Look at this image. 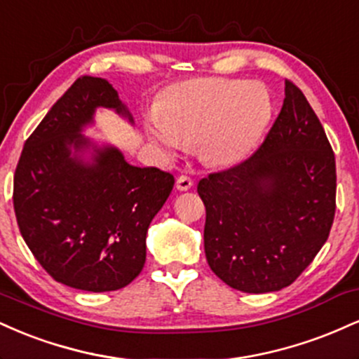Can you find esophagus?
<instances>
[{"label":"esophagus","mask_w":359,"mask_h":359,"mask_svg":"<svg viewBox=\"0 0 359 359\" xmlns=\"http://www.w3.org/2000/svg\"><path fill=\"white\" fill-rule=\"evenodd\" d=\"M176 188L180 189V191H188V189L193 188V180L189 178V176H180L178 180H176Z\"/></svg>","instance_id":"1"}]
</instances>
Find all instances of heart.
Here are the masks:
<instances>
[{
  "label": "heart",
  "mask_w": 359,
  "mask_h": 359,
  "mask_svg": "<svg viewBox=\"0 0 359 359\" xmlns=\"http://www.w3.org/2000/svg\"><path fill=\"white\" fill-rule=\"evenodd\" d=\"M272 117V99L254 80L196 77L172 86L158 114L146 121V136L164 159L198 146L206 164L242 163L262 139Z\"/></svg>",
  "instance_id": "obj_1"
}]
</instances>
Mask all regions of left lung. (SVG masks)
<instances>
[{
  "label": "left lung",
  "instance_id": "8db88e82",
  "mask_svg": "<svg viewBox=\"0 0 359 359\" xmlns=\"http://www.w3.org/2000/svg\"><path fill=\"white\" fill-rule=\"evenodd\" d=\"M205 254L230 287L265 294L292 284L330 237L336 161L307 99L285 80L280 114L247 161L198 183Z\"/></svg>",
  "mask_w": 359,
  "mask_h": 359
}]
</instances>
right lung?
I'll return each mask as SVG.
<instances>
[{
  "label": "right lung",
  "mask_w": 359,
  "mask_h": 359,
  "mask_svg": "<svg viewBox=\"0 0 359 359\" xmlns=\"http://www.w3.org/2000/svg\"><path fill=\"white\" fill-rule=\"evenodd\" d=\"M99 107L134 124L107 80L83 75L27 139L13 187L35 259L57 282L88 292L122 289L139 276L149 223L175 184L170 172L133 166L117 147L82 134Z\"/></svg>",
  "instance_id": "add662e5"
}]
</instances>
